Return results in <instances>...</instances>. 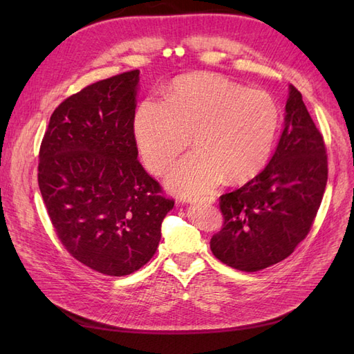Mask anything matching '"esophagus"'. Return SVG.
Listing matches in <instances>:
<instances>
[{
    "label": "esophagus",
    "instance_id": "1",
    "mask_svg": "<svg viewBox=\"0 0 354 354\" xmlns=\"http://www.w3.org/2000/svg\"><path fill=\"white\" fill-rule=\"evenodd\" d=\"M214 202H216V198H214V196H207V198L194 199L190 203H214Z\"/></svg>",
    "mask_w": 354,
    "mask_h": 354
}]
</instances>
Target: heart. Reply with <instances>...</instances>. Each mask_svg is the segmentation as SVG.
<instances>
[{"mask_svg":"<svg viewBox=\"0 0 354 354\" xmlns=\"http://www.w3.org/2000/svg\"><path fill=\"white\" fill-rule=\"evenodd\" d=\"M279 106L269 93L246 90L212 73H194L176 80L164 103L138 104L133 133L145 165L156 176L185 156L167 178L173 194L194 198L216 187L226 177L241 183L266 167L279 130Z\"/></svg>","mask_w":354,"mask_h":354,"instance_id":"obj_1","label":"heart"}]
</instances>
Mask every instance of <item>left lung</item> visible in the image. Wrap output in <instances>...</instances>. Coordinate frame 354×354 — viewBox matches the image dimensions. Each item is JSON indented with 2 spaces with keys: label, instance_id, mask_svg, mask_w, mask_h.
<instances>
[{
  "label": "left lung",
  "instance_id": "left-lung-1",
  "mask_svg": "<svg viewBox=\"0 0 354 354\" xmlns=\"http://www.w3.org/2000/svg\"><path fill=\"white\" fill-rule=\"evenodd\" d=\"M326 180L324 137L301 93L289 85L283 130L269 164L241 189L220 198L224 224L211 238L212 254L242 272H259L285 260L310 232Z\"/></svg>",
  "mask_w": 354,
  "mask_h": 354
}]
</instances>
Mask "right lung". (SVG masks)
I'll list each match as a JSON object with an SVG mask.
<instances>
[{
  "instance_id": "right-lung-1",
  "label": "right lung",
  "mask_w": 354,
  "mask_h": 354,
  "mask_svg": "<svg viewBox=\"0 0 354 354\" xmlns=\"http://www.w3.org/2000/svg\"><path fill=\"white\" fill-rule=\"evenodd\" d=\"M140 71L62 102L39 149L38 185L65 248L90 269L125 276L156 252L174 201L137 160L133 124Z\"/></svg>"
}]
</instances>
